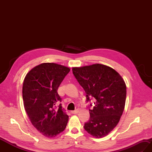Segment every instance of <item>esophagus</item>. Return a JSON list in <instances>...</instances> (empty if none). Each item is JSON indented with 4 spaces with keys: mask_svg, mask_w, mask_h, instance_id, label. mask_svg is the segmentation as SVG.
I'll return each mask as SVG.
<instances>
[{
    "mask_svg": "<svg viewBox=\"0 0 152 152\" xmlns=\"http://www.w3.org/2000/svg\"><path fill=\"white\" fill-rule=\"evenodd\" d=\"M79 112V110H73V111H71L70 113L72 114H78Z\"/></svg>",
    "mask_w": 152,
    "mask_h": 152,
    "instance_id": "esophagus-1",
    "label": "esophagus"
}]
</instances>
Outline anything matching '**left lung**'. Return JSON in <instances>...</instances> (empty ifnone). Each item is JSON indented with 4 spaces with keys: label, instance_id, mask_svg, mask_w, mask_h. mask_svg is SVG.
Here are the masks:
<instances>
[{
    "label": "left lung",
    "instance_id": "left-lung-1",
    "mask_svg": "<svg viewBox=\"0 0 152 152\" xmlns=\"http://www.w3.org/2000/svg\"><path fill=\"white\" fill-rule=\"evenodd\" d=\"M72 73L84 89L87 101L96 99L85 130L93 137H106L118 125L124 110L127 88L124 79L112 68L99 63L73 67Z\"/></svg>",
    "mask_w": 152,
    "mask_h": 152
}]
</instances>
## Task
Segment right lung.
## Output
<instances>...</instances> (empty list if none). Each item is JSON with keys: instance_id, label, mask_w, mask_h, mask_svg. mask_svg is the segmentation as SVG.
Here are the masks:
<instances>
[{"instance_id": "obj_1", "label": "right lung", "mask_w": 152, "mask_h": 152, "mask_svg": "<svg viewBox=\"0 0 152 152\" xmlns=\"http://www.w3.org/2000/svg\"><path fill=\"white\" fill-rule=\"evenodd\" d=\"M70 68L44 63L33 68L23 83V100L31 124L46 137H56L66 127L69 116L63 112L57 89Z\"/></svg>"}]
</instances>
